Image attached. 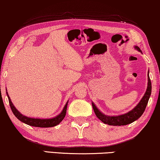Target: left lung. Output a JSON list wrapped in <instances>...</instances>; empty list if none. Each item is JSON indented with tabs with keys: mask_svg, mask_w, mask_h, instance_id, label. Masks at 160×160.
<instances>
[{
	"mask_svg": "<svg viewBox=\"0 0 160 160\" xmlns=\"http://www.w3.org/2000/svg\"><path fill=\"white\" fill-rule=\"evenodd\" d=\"M136 48L138 51L141 52V49L139 48L138 46H136ZM151 93H152V83H151V80L148 74V86L147 91H146L144 96H143L142 99H141V102L138 103V104L130 112H128V113H126L125 114H122V115L109 117L104 115V114H102V112L96 108V107L94 105V103L93 102H92V106H93V109L94 110V112H95L96 117H97L102 122L105 123V124L114 126L126 125L130 124V123L134 122L135 120H138V119L142 115L143 113L145 111L146 107H147L148 99H149V97L151 96Z\"/></svg>",
	"mask_w": 160,
	"mask_h": 160,
	"instance_id": "left-lung-1",
	"label": "left lung"
}]
</instances>
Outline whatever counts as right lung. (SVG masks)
<instances>
[{"label":"right lung","instance_id":"right-lung-1","mask_svg":"<svg viewBox=\"0 0 160 160\" xmlns=\"http://www.w3.org/2000/svg\"><path fill=\"white\" fill-rule=\"evenodd\" d=\"M7 96L8 98V102H9V105L13 114H14L15 117L18 119V120H20L22 122L25 123L27 125L33 126V127H38V128L53 127V126H56L58 124H59V123L63 120V119L64 118L65 115H66L67 103L68 102H67L66 103V105L64 106V109H63L62 112H61V114H58V115L56 117V118H53L52 119H35V118H28V117L22 115V114L20 113L17 109H16L14 106L13 105L12 101L10 99V97L8 95V93H7Z\"/></svg>","mask_w":160,"mask_h":160}]
</instances>
